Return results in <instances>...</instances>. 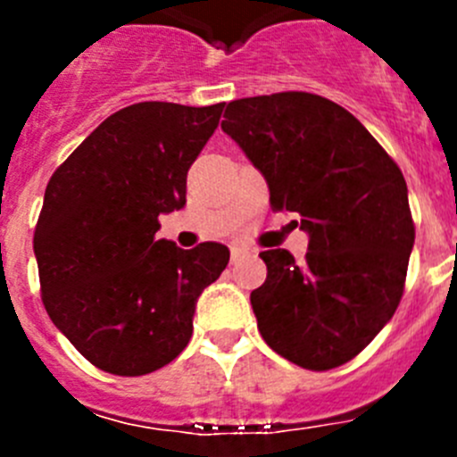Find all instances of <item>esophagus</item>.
Segmentation results:
<instances>
[{
    "instance_id": "esophagus-1",
    "label": "esophagus",
    "mask_w": 457,
    "mask_h": 457,
    "mask_svg": "<svg viewBox=\"0 0 457 457\" xmlns=\"http://www.w3.org/2000/svg\"><path fill=\"white\" fill-rule=\"evenodd\" d=\"M242 253H245V249H240V247H233V249H231V261H237V258H240Z\"/></svg>"
}]
</instances>
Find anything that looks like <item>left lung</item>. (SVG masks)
Segmentation results:
<instances>
[{
  "instance_id": "obj_1",
  "label": "left lung",
  "mask_w": 457,
  "mask_h": 457,
  "mask_svg": "<svg viewBox=\"0 0 457 457\" xmlns=\"http://www.w3.org/2000/svg\"><path fill=\"white\" fill-rule=\"evenodd\" d=\"M221 130L263 173L272 208L297 212L309 233L304 263L286 249L261 253L258 332L302 369L345 364L401 304L414 247L403 171L348 109L316 93L233 100Z\"/></svg>"
}]
</instances>
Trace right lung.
<instances>
[{"mask_svg":"<svg viewBox=\"0 0 457 457\" xmlns=\"http://www.w3.org/2000/svg\"><path fill=\"white\" fill-rule=\"evenodd\" d=\"M224 103L119 109L52 173L34 233L40 295L56 329L100 370L162 369L192 338L196 300L228 263L220 242L155 240L185 205L187 171Z\"/></svg>","mask_w":457,"mask_h":457,"instance_id":"obj_1","label":"right lung"}]
</instances>
